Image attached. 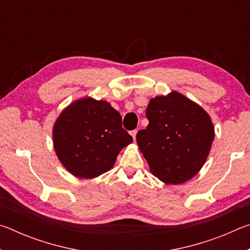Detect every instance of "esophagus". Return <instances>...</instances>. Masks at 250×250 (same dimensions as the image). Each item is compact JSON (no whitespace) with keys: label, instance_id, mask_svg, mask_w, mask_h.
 Segmentation results:
<instances>
[{"label":"esophagus","instance_id":"obj_1","mask_svg":"<svg viewBox=\"0 0 250 250\" xmlns=\"http://www.w3.org/2000/svg\"><path fill=\"white\" fill-rule=\"evenodd\" d=\"M137 132H138V130H132V131H131V135H132V138L134 139V140H135V137H137Z\"/></svg>","mask_w":250,"mask_h":250}]
</instances>
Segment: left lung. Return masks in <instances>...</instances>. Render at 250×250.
Instances as JSON below:
<instances>
[{
    "label": "left lung",
    "instance_id": "8db88e82",
    "mask_svg": "<svg viewBox=\"0 0 250 250\" xmlns=\"http://www.w3.org/2000/svg\"><path fill=\"white\" fill-rule=\"evenodd\" d=\"M146 115L149 125L137 133V142L151 172L167 184L184 183L196 175L215 135L204 109L173 91L151 99Z\"/></svg>",
    "mask_w": 250,
    "mask_h": 250
}]
</instances>
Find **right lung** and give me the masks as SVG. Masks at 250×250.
Masks as SVG:
<instances>
[{
  "mask_svg": "<svg viewBox=\"0 0 250 250\" xmlns=\"http://www.w3.org/2000/svg\"><path fill=\"white\" fill-rule=\"evenodd\" d=\"M58 159L75 176L92 179L113 167L132 137L107 101L80 99L61 113L53 130Z\"/></svg>",
  "mask_w": 250,
  "mask_h": 250,
  "instance_id": "right-lung-1",
  "label": "right lung"
}]
</instances>
